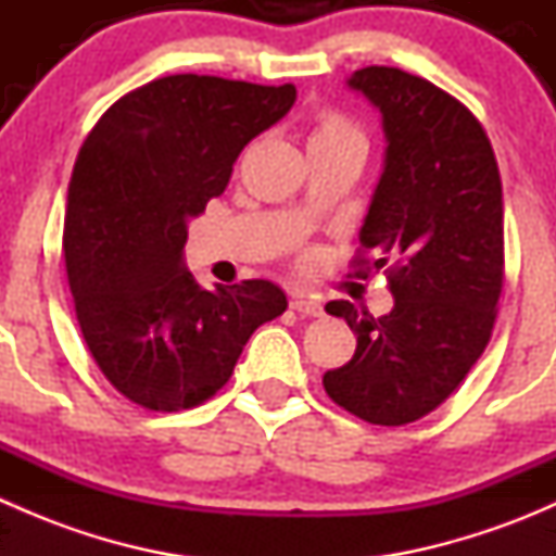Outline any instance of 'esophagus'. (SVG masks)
Returning a JSON list of instances; mask_svg holds the SVG:
<instances>
[{
  "label": "esophagus",
  "mask_w": 556,
  "mask_h": 556,
  "mask_svg": "<svg viewBox=\"0 0 556 556\" xmlns=\"http://www.w3.org/2000/svg\"><path fill=\"white\" fill-rule=\"evenodd\" d=\"M290 309L304 314V317H323V304L314 299H306V295H295L293 301H290Z\"/></svg>",
  "instance_id": "esophagus-1"
}]
</instances>
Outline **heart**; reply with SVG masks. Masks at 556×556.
Masks as SVG:
<instances>
[{
  "label": "heart",
  "instance_id": "1",
  "mask_svg": "<svg viewBox=\"0 0 556 556\" xmlns=\"http://www.w3.org/2000/svg\"><path fill=\"white\" fill-rule=\"evenodd\" d=\"M363 142V134L357 131V126H352L344 115H336V112H323L317 115L312 128L309 144L319 142Z\"/></svg>",
  "mask_w": 556,
  "mask_h": 556
}]
</instances>
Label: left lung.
Here are the masks:
<instances>
[{"label":"left lung","instance_id":"left-lung-1","mask_svg":"<svg viewBox=\"0 0 556 556\" xmlns=\"http://www.w3.org/2000/svg\"><path fill=\"white\" fill-rule=\"evenodd\" d=\"M379 112L384 172L374 190L361 244L387 268L395 299L374 317L350 301L325 312L344 317L357 350L323 377L330 401L371 425L414 422L446 401L490 344L503 290V185L486 131L463 102L395 66L350 77Z\"/></svg>","mask_w":556,"mask_h":556}]
</instances>
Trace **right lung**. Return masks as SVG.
I'll return each instance as SVG.
<instances>
[{
    "label": "right lung",
    "instance_id": "obj_1",
    "mask_svg": "<svg viewBox=\"0 0 556 556\" xmlns=\"http://www.w3.org/2000/svg\"><path fill=\"white\" fill-rule=\"evenodd\" d=\"M295 86L169 75L117 99L72 172L64 261L77 323L106 382L150 412L193 408L231 379L257 325L288 309L268 279L204 290L188 220L220 195Z\"/></svg>",
    "mask_w": 556,
    "mask_h": 556
}]
</instances>
